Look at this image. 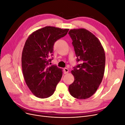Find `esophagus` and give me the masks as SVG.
<instances>
[{
  "instance_id": "1",
  "label": "esophagus",
  "mask_w": 125,
  "mask_h": 125,
  "mask_svg": "<svg viewBox=\"0 0 125 125\" xmlns=\"http://www.w3.org/2000/svg\"><path fill=\"white\" fill-rule=\"evenodd\" d=\"M63 71H64V73H65V74H66V73H68V70L67 68H64L63 70Z\"/></svg>"
}]
</instances>
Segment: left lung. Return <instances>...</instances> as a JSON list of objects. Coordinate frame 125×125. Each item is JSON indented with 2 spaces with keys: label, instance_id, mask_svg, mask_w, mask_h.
<instances>
[{
  "label": "left lung",
  "instance_id": "left-lung-1",
  "mask_svg": "<svg viewBox=\"0 0 125 125\" xmlns=\"http://www.w3.org/2000/svg\"><path fill=\"white\" fill-rule=\"evenodd\" d=\"M68 34L73 40L77 61L81 62L71 71L75 79L68 90L76 98H89L95 93L103 79L105 62L104 49L99 40L86 29H72Z\"/></svg>",
  "mask_w": 125,
  "mask_h": 125
}]
</instances>
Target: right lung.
<instances>
[{
  "label": "right lung",
  "mask_w": 125,
  "mask_h": 125,
  "mask_svg": "<svg viewBox=\"0 0 125 125\" xmlns=\"http://www.w3.org/2000/svg\"><path fill=\"white\" fill-rule=\"evenodd\" d=\"M68 30L46 26L33 32L26 41L21 55L22 73L26 84L37 97L52 96L61 79V69L55 65H48L53 59L51 57L54 43Z\"/></svg>",
  "instance_id": "add662e5"
}]
</instances>
